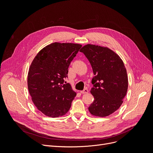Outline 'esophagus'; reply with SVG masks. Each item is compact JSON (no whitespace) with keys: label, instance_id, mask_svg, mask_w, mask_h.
Listing matches in <instances>:
<instances>
[{"label":"esophagus","instance_id":"34e87169","mask_svg":"<svg viewBox=\"0 0 153 153\" xmlns=\"http://www.w3.org/2000/svg\"><path fill=\"white\" fill-rule=\"evenodd\" d=\"M89 92V90H88L87 88H85V89H84L83 91H80V93H82V94H86V93H87V92Z\"/></svg>","mask_w":153,"mask_h":153}]
</instances>
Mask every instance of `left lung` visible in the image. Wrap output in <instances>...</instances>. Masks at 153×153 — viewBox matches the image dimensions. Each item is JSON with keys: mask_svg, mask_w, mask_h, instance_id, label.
<instances>
[{"mask_svg": "<svg viewBox=\"0 0 153 153\" xmlns=\"http://www.w3.org/2000/svg\"><path fill=\"white\" fill-rule=\"evenodd\" d=\"M80 52L89 60L94 75L91 91L94 100L89 112L95 116H108L119 109L126 95L128 80L124 62L106 47L88 44Z\"/></svg>", "mask_w": 153, "mask_h": 153, "instance_id": "left-lung-1", "label": "left lung"}]
</instances>
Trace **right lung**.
<instances>
[{
    "label": "right lung",
    "mask_w": 153,
    "mask_h": 153,
    "mask_svg": "<svg viewBox=\"0 0 153 153\" xmlns=\"http://www.w3.org/2000/svg\"><path fill=\"white\" fill-rule=\"evenodd\" d=\"M82 45L53 43L41 50L30 66L27 84L34 104L47 116L66 114L76 92L71 85L64 84L68 68Z\"/></svg>",
    "instance_id": "right-lung-1"
}]
</instances>
